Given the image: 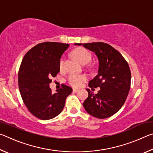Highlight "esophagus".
Listing matches in <instances>:
<instances>
[{
    "mask_svg": "<svg viewBox=\"0 0 153 153\" xmlns=\"http://www.w3.org/2000/svg\"><path fill=\"white\" fill-rule=\"evenodd\" d=\"M78 91H79L78 89H75V88L73 89V92H77Z\"/></svg>",
    "mask_w": 153,
    "mask_h": 153,
    "instance_id": "obj_1",
    "label": "esophagus"
}]
</instances>
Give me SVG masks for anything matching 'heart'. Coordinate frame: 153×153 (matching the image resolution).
<instances>
[{
	"mask_svg": "<svg viewBox=\"0 0 153 153\" xmlns=\"http://www.w3.org/2000/svg\"><path fill=\"white\" fill-rule=\"evenodd\" d=\"M74 55L82 64H87L91 60V54L84 48H77L74 51ZM65 66V59L62 57L59 61V68L63 70ZM87 76L84 74H70L67 77V82L73 87L78 88L87 80Z\"/></svg>",
	"mask_w": 153,
	"mask_h": 153,
	"instance_id": "obj_1",
	"label": "heart"
}]
</instances>
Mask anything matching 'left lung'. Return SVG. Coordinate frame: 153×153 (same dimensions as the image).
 <instances>
[{
	"label": "left lung",
	"instance_id": "obj_1",
	"mask_svg": "<svg viewBox=\"0 0 153 153\" xmlns=\"http://www.w3.org/2000/svg\"><path fill=\"white\" fill-rule=\"evenodd\" d=\"M95 53L98 59V74L89 82L90 88L100 87L97 94L86 89L88 97L83 103L88 113L98 119L109 117L120 109L130 89L128 63L113 46L104 42L74 44Z\"/></svg>",
	"mask_w": 153,
	"mask_h": 153
}]
</instances>
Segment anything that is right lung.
<instances>
[{"mask_svg":"<svg viewBox=\"0 0 153 153\" xmlns=\"http://www.w3.org/2000/svg\"><path fill=\"white\" fill-rule=\"evenodd\" d=\"M68 44L46 42L38 44L25 54L21 63L18 83L22 98L30 112L38 119L48 120L63 111L72 88L63 84L53 93L51 77L59 71V61Z\"/></svg>","mask_w":153,"mask_h":153,"instance_id":"add662e5","label":"right lung"}]
</instances>
